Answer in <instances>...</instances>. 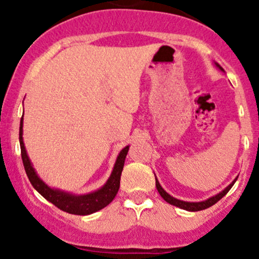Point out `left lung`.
I'll use <instances>...</instances> for the list:
<instances>
[{"label":"left lung","mask_w":259,"mask_h":259,"mask_svg":"<svg viewBox=\"0 0 259 259\" xmlns=\"http://www.w3.org/2000/svg\"><path fill=\"white\" fill-rule=\"evenodd\" d=\"M215 65L219 68V69L224 72V69H223V68L218 63H215ZM236 180H237V178L233 181V183L230 184V185L225 187V189L223 190L222 192H219L218 195L213 196V197H209V198H208V200L202 201V202H185V201L178 200V198L173 197V196H170V195L168 194V192H165L164 190H163V187L160 186V184L158 183V180H157V178H156V187H157V190H158L159 195L162 196V197L164 198V201H167L168 203L173 204V206L179 207V208H181V209L190 210V212H197V210L206 209V208H209L210 206H213V204H215L217 202H218L219 200H221V198H223L225 195L228 194L229 190H230L231 187H233V185H234L235 181H236Z\"/></svg>","instance_id":"obj_1"}]
</instances>
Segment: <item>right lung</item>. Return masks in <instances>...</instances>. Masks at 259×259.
<instances>
[{
	"instance_id": "obj_1",
	"label": "right lung",
	"mask_w": 259,
	"mask_h": 259,
	"mask_svg": "<svg viewBox=\"0 0 259 259\" xmlns=\"http://www.w3.org/2000/svg\"><path fill=\"white\" fill-rule=\"evenodd\" d=\"M19 142H20V152H22L23 164H24L25 173L28 175L29 180H30L31 185L34 189L40 194L42 197L46 198L47 201L51 202L59 209L64 210V212L70 213V214L76 215H88L91 213L97 212V210L102 209L113 201V198L117 195L118 190L120 185V175L123 170L124 162H125V157L129 151V146L124 147L118 154L117 160H115L114 168L107 180V183L101 187L97 191L91 192V194L86 195H73L69 192L61 191L58 189H52V187L47 186L42 180L38 178V175L32 167L30 159H29L28 153H26L24 142H23V117L20 119V127H19Z\"/></svg>"
}]
</instances>
